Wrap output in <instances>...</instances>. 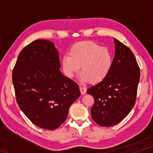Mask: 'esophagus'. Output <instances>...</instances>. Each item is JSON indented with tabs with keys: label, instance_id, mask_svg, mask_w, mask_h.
<instances>
[{
	"label": "esophagus",
	"instance_id": "1",
	"mask_svg": "<svg viewBox=\"0 0 153 153\" xmlns=\"http://www.w3.org/2000/svg\"><path fill=\"white\" fill-rule=\"evenodd\" d=\"M79 90H80V92H81V94H85L86 92V89L85 87H83V86H79Z\"/></svg>",
	"mask_w": 153,
	"mask_h": 153
}]
</instances>
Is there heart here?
<instances>
[{
    "mask_svg": "<svg viewBox=\"0 0 153 153\" xmlns=\"http://www.w3.org/2000/svg\"><path fill=\"white\" fill-rule=\"evenodd\" d=\"M112 56L108 48L92 41H82L72 46L69 56L62 59L65 74L72 78L79 71L83 82L97 83L107 76L112 66Z\"/></svg>",
    "mask_w": 153,
    "mask_h": 153,
    "instance_id": "heart-1",
    "label": "heart"
}]
</instances>
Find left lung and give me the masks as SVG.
Returning a JSON list of instances; mask_svg holds the SVG:
<instances>
[{"label": "left lung", "instance_id": "left-lung-1", "mask_svg": "<svg viewBox=\"0 0 153 153\" xmlns=\"http://www.w3.org/2000/svg\"><path fill=\"white\" fill-rule=\"evenodd\" d=\"M114 42L115 53L109 72L86 91L94 98L90 109L93 120L104 127L120 123L132 109L140 76L132 51L115 38Z\"/></svg>", "mask_w": 153, "mask_h": 153}]
</instances>
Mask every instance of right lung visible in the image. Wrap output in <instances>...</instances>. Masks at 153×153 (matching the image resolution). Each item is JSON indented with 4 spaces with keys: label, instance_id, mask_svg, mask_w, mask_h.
<instances>
[{
    "label": "right lung",
    "instance_id": "right-lung-1",
    "mask_svg": "<svg viewBox=\"0 0 153 153\" xmlns=\"http://www.w3.org/2000/svg\"><path fill=\"white\" fill-rule=\"evenodd\" d=\"M55 45L37 40L20 52L12 78L17 102L25 116L41 128L55 129L67 117L80 96L79 86L63 76Z\"/></svg>",
    "mask_w": 153,
    "mask_h": 153
}]
</instances>
